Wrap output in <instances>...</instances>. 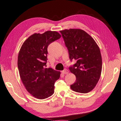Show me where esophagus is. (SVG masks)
<instances>
[{"instance_id": "34e87169", "label": "esophagus", "mask_w": 121, "mask_h": 121, "mask_svg": "<svg viewBox=\"0 0 121 121\" xmlns=\"http://www.w3.org/2000/svg\"><path fill=\"white\" fill-rule=\"evenodd\" d=\"M62 73L63 74H67L68 73H69V70H67L66 69H65L64 70L62 71Z\"/></svg>"}]
</instances>
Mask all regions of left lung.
<instances>
[{"instance_id": "obj_1", "label": "left lung", "mask_w": 121, "mask_h": 121, "mask_svg": "<svg viewBox=\"0 0 121 121\" xmlns=\"http://www.w3.org/2000/svg\"><path fill=\"white\" fill-rule=\"evenodd\" d=\"M71 61L76 63L69 67L70 72L76 77L70 85L73 91L86 94L91 91L100 79L102 60L100 48L95 40L84 30L70 29L60 30Z\"/></svg>"}]
</instances>
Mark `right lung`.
<instances>
[{
  "instance_id": "add662e5",
  "label": "right lung",
  "mask_w": 121,
  "mask_h": 121,
  "mask_svg": "<svg viewBox=\"0 0 121 121\" xmlns=\"http://www.w3.org/2000/svg\"><path fill=\"white\" fill-rule=\"evenodd\" d=\"M61 37L56 31L35 33L23 42L19 51L17 64L20 77L27 91L37 99H46L54 92V84L61 73L44 67L48 46Z\"/></svg>"
}]
</instances>
